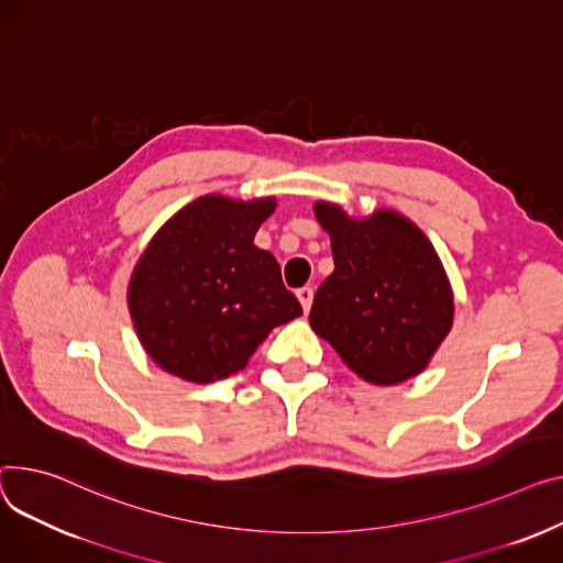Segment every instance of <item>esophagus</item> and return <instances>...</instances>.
<instances>
[{"label":"esophagus","instance_id":"34e87169","mask_svg":"<svg viewBox=\"0 0 563 563\" xmlns=\"http://www.w3.org/2000/svg\"><path fill=\"white\" fill-rule=\"evenodd\" d=\"M296 296H298V301H301V306H303V310L308 312L310 308H312V298H314V289L310 287V285H306V287H301L296 291Z\"/></svg>","mask_w":563,"mask_h":563}]
</instances>
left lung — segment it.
<instances>
[{
  "label": "left lung",
  "mask_w": 563,
  "mask_h": 563,
  "mask_svg": "<svg viewBox=\"0 0 563 563\" xmlns=\"http://www.w3.org/2000/svg\"><path fill=\"white\" fill-rule=\"evenodd\" d=\"M334 272L317 289L312 330L351 371L373 385L421 373L453 325V289L441 260L407 217L376 210L366 219L319 201Z\"/></svg>",
  "instance_id": "8db88e82"
}]
</instances>
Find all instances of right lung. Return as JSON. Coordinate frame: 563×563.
Masks as SVG:
<instances>
[{
	"mask_svg": "<svg viewBox=\"0 0 563 563\" xmlns=\"http://www.w3.org/2000/svg\"><path fill=\"white\" fill-rule=\"evenodd\" d=\"M276 199L208 195L178 210L144 249L129 310L144 351L187 383L242 371L280 323L303 314L280 267L253 238Z\"/></svg>",
	"mask_w": 563,
	"mask_h": 563,
	"instance_id": "obj_1",
	"label": "right lung"
}]
</instances>
